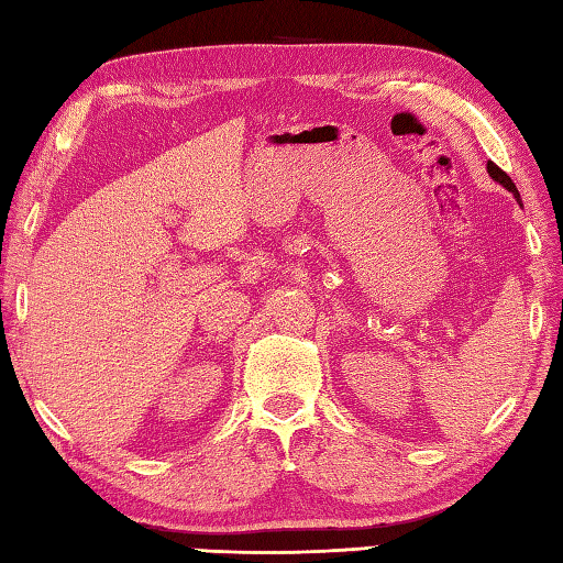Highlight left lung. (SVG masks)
<instances>
[{"instance_id": "1", "label": "left lung", "mask_w": 563, "mask_h": 563, "mask_svg": "<svg viewBox=\"0 0 563 563\" xmlns=\"http://www.w3.org/2000/svg\"><path fill=\"white\" fill-rule=\"evenodd\" d=\"M486 172H488V176L494 178V181H498V184L504 186L506 190H510L512 198H516V200L520 202V194H518V188H516V184L510 181V176H508L504 169H498V166H496L494 162H488V164H486ZM520 206H522V202H520Z\"/></svg>"}]
</instances>
